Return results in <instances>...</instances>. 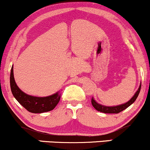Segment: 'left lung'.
<instances>
[{
    "instance_id": "8db88e82",
    "label": "left lung",
    "mask_w": 150,
    "mask_h": 150,
    "mask_svg": "<svg viewBox=\"0 0 150 150\" xmlns=\"http://www.w3.org/2000/svg\"><path fill=\"white\" fill-rule=\"evenodd\" d=\"M140 89H141V83L140 86H139L138 89H137V92H135V94H134L133 97H132L128 101H127L126 103H124V104L118 105V106H104V105L97 103V101L94 100V98L92 97V104L96 110H97L98 111H100V112H102L104 113H118L121 112V111H123V110H125V108H127L128 106H130V105L135 102V101L136 100V99H137V97H138V94L139 93H140Z\"/></svg>"
}]
</instances>
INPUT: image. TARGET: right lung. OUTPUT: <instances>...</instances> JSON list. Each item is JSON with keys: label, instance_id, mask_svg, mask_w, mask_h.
<instances>
[{"label": "right lung", "instance_id": "obj_1", "mask_svg": "<svg viewBox=\"0 0 150 150\" xmlns=\"http://www.w3.org/2000/svg\"><path fill=\"white\" fill-rule=\"evenodd\" d=\"M10 88L14 97L20 104L31 113H42L53 110L59 102L61 94L57 92L48 97H39L26 94L18 87L15 81L13 66L10 71Z\"/></svg>", "mask_w": 150, "mask_h": 150}]
</instances>
